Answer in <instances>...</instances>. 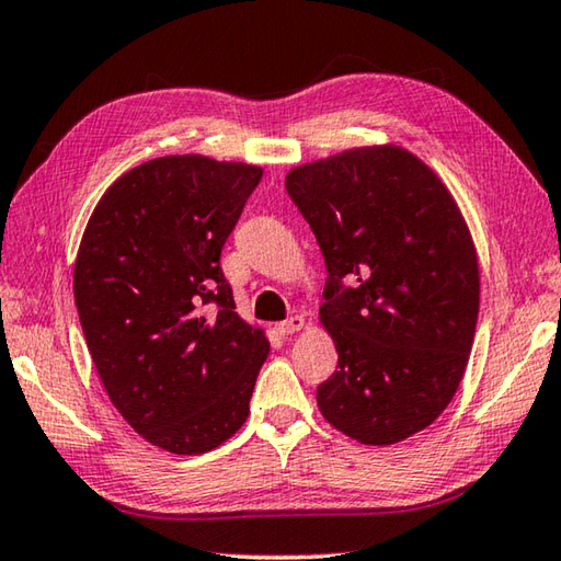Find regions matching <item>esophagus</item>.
Masks as SVG:
<instances>
[{
    "instance_id": "esophagus-1",
    "label": "esophagus",
    "mask_w": 561,
    "mask_h": 561,
    "mask_svg": "<svg viewBox=\"0 0 561 561\" xmlns=\"http://www.w3.org/2000/svg\"><path fill=\"white\" fill-rule=\"evenodd\" d=\"M302 327H305V317L293 314V317H288V320H285V322H278V324H276V332H278L280 336H290V334H295V332H300Z\"/></svg>"
}]
</instances>
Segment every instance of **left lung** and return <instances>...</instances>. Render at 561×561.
Here are the masks:
<instances>
[{"mask_svg":"<svg viewBox=\"0 0 561 561\" xmlns=\"http://www.w3.org/2000/svg\"><path fill=\"white\" fill-rule=\"evenodd\" d=\"M322 249L320 320L336 371L324 420L362 445H396L457 393L479 317V261L457 203L398 146L352 149L285 175Z\"/></svg>","mask_w":561,"mask_h":561,"instance_id":"8db88e82","label":"left lung"}]
</instances>
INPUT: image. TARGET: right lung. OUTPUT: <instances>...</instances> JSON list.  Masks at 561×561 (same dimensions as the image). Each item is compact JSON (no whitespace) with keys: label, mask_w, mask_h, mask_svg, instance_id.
<instances>
[{"label":"right lung","mask_w":561,"mask_h":561,"mask_svg":"<svg viewBox=\"0 0 561 561\" xmlns=\"http://www.w3.org/2000/svg\"><path fill=\"white\" fill-rule=\"evenodd\" d=\"M263 171L205 156L153 158L102 195L72 290L114 408L151 445L205 454L249 417L268 340L234 312L221 247Z\"/></svg>","instance_id":"1"}]
</instances>
